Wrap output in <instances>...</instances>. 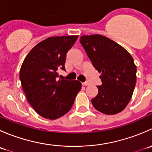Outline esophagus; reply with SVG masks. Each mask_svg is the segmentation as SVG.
I'll use <instances>...</instances> for the list:
<instances>
[{
	"mask_svg": "<svg viewBox=\"0 0 152 152\" xmlns=\"http://www.w3.org/2000/svg\"><path fill=\"white\" fill-rule=\"evenodd\" d=\"M89 85H90V84H89V82H83V83H82V85H84V86H87Z\"/></svg>",
	"mask_w": 152,
	"mask_h": 152,
	"instance_id": "1",
	"label": "esophagus"
}]
</instances>
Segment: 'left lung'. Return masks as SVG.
Here are the masks:
<instances>
[{
	"mask_svg": "<svg viewBox=\"0 0 152 152\" xmlns=\"http://www.w3.org/2000/svg\"><path fill=\"white\" fill-rule=\"evenodd\" d=\"M93 67L101 73L102 85L91 100L93 107L106 115L123 111L129 104L136 84V68L132 56L121 45L99 34L80 38Z\"/></svg>",
	"mask_w": 152,
	"mask_h": 152,
	"instance_id": "obj_1",
	"label": "left lung"
}]
</instances>
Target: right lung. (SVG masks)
<instances>
[{"label":"right lung","instance_id":"obj_1","mask_svg":"<svg viewBox=\"0 0 152 152\" xmlns=\"http://www.w3.org/2000/svg\"><path fill=\"white\" fill-rule=\"evenodd\" d=\"M79 36L48 37L28 53L20 70V80L28 103L42 117L59 118L70 111L82 88L79 81L59 79L65 70L66 54Z\"/></svg>","mask_w":152,"mask_h":152}]
</instances>
